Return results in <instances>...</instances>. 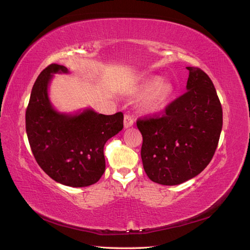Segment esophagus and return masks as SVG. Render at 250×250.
Masks as SVG:
<instances>
[{"label":"esophagus","instance_id":"1","mask_svg":"<svg viewBox=\"0 0 250 250\" xmlns=\"http://www.w3.org/2000/svg\"><path fill=\"white\" fill-rule=\"evenodd\" d=\"M124 125H125V129L131 128V126L134 125V118H133V116H131V115H125Z\"/></svg>","mask_w":250,"mask_h":250}]
</instances>
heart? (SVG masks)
<instances>
[{
	"label": "heart",
	"instance_id": "obj_1",
	"mask_svg": "<svg viewBox=\"0 0 250 250\" xmlns=\"http://www.w3.org/2000/svg\"><path fill=\"white\" fill-rule=\"evenodd\" d=\"M141 93H147L142 101V105L146 110H156L166 100L168 93L167 86L162 84V78L159 76H152L143 83L140 87Z\"/></svg>",
	"mask_w": 250,
	"mask_h": 250
}]
</instances>
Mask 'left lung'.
I'll return each mask as SVG.
<instances>
[{
	"mask_svg": "<svg viewBox=\"0 0 250 250\" xmlns=\"http://www.w3.org/2000/svg\"><path fill=\"white\" fill-rule=\"evenodd\" d=\"M187 91L161 117L139 119L141 157L147 176L164 186L183 184L208 166L222 129V108L213 82L188 66Z\"/></svg>",
	"mask_w": 250,
	"mask_h": 250,
	"instance_id": "8db88e82",
	"label": "left lung"
}]
</instances>
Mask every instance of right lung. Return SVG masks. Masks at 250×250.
I'll return each instance as SVG.
<instances>
[{"label":"right lung","mask_w":250,"mask_h":250,"mask_svg":"<svg viewBox=\"0 0 250 250\" xmlns=\"http://www.w3.org/2000/svg\"><path fill=\"white\" fill-rule=\"evenodd\" d=\"M67 73L65 66L50 64L37 77L25 111L26 135L36 162L49 177L68 187H87L103 175L104 145L124 129V114L57 110L49 84L55 74Z\"/></svg>","instance_id":"add662e5"}]
</instances>
